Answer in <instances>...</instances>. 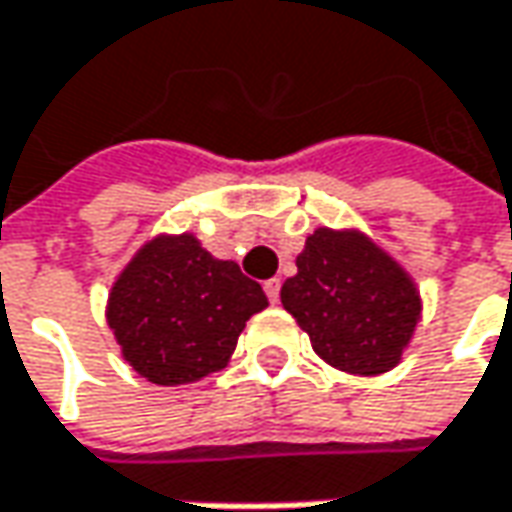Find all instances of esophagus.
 Instances as JSON below:
<instances>
[{
    "mask_svg": "<svg viewBox=\"0 0 512 512\" xmlns=\"http://www.w3.org/2000/svg\"><path fill=\"white\" fill-rule=\"evenodd\" d=\"M263 289H266V298H269L272 304H278V298H281V278H269V281L263 284Z\"/></svg>",
    "mask_w": 512,
    "mask_h": 512,
    "instance_id": "obj_1",
    "label": "esophagus"
}]
</instances>
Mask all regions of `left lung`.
I'll return each instance as SVG.
<instances>
[{"label":"left lung","mask_w":512,"mask_h":512,"mask_svg":"<svg viewBox=\"0 0 512 512\" xmlns=\"http://www.w3.org/2000/svg\"><path fill=\"white\" fill-rule=\"evenodd\" d=\"M281 304L310 336L318 356L356 376L400 365L420 324L423 298L400 260L359 228H316Z\"/></svg>","instance_id":"left-lung-1"}]
</instances>
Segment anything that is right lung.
<instances>
[{
    "label": "right lung",
    "instance_id": "obj_1",
    "mask_svg": "<svg viewBox=\"0 0 512 512\" xmlns=\"http://www.w3.org/2000/svg\"><path fill=\"white\" fill-rule=\"evenodd\" d=\"M269 301L234 260L194 234H156L121 269L106 324L124 362L153 385H188L223 371L246 321Z\"/></svg>",
    "mask_w": 512,
    "mask_h": 512
}]
</instances>
